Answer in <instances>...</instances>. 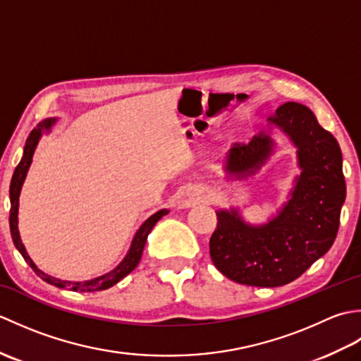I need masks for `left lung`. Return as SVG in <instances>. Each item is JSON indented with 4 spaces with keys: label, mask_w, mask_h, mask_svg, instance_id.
<instances>
[{
    "label": "left lung",
    "mask_w": 361,
    "mask_h": 361,
    "mask_svg": "<svg viewBox=\"0 0 361 361\" xmlns=\"http://www.w3.org/2000/svg\"><path fill=\"white\" fill-rule=\"evenodd\" d=\"M270 122L281 127L298 147L302 172L288 203L265 226L245 225L235 211H220L209 240V255L228 279L252 287H279L299 278L329 251L338 233L346 198L340 145L318 124L307 106L287 102ZM265 133L248 144L235 142L228 171L255 173L271 152Z\"/></svg>",
    "instance_id": "obj_1"
}]
</instances>
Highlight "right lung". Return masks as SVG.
<instances>
[{"label": "right lung", "mask_w": 361, "mask_h": 361, "mask_svg": "<svg viewBox=\"0 0 361 361\" xmlns=\"http://www.w3.org/2000/svg\"><path fill=\"white\" fill-rule=\"evenodd\" d=\"M54 121H44L42 124H38L32 132L29 133L27 140H26V145H25V155H23L20 164L17 166L12 176V181H11V216H9V224H11V233H12V239L15 247L21 252V256L25 257L26 262L29 264V267L32 268L35 271L37 276H40V278L51 283V286H56L59 288H70L73 291H99V290H105V288H110L114 283L119 282L122 278H126L128 273H132L136 265L140 264L141 256H142V250H144V245L145 240H147V235L152 231V228L155 226L157 221L166 216L167 211H158L157 214H153L152 217H149L147 220L144 221V225L137 229V233L135 235V239L132 242V247H130L128 255L126 256V259L122 260V262L114 268L113 271L106 273L101 278H96V279H91V281H85V282H70V281H60L56 278H51V276L44 274L43 271L38 270L35 267V264L30 260V257L27 256V252L23 247L21 239H20V233H18V197H20V190H21V185L23 181H25V176L27 169L30 166V161H32V155H34V150L37 147V142L40 140L42 132L46 128H49L51 124Z\"/></svg>", "instance_id": "obj_1"}]
</instances>
